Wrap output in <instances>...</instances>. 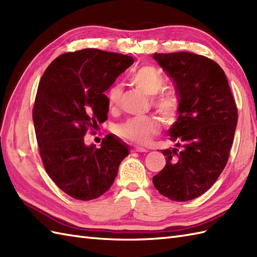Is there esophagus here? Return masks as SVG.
I'll use <instances>...</instances> for the list:
<instances>
[{"label":"esophagus","mask_w":257,"mask_h":257,"mask_svg":"<svg viewBox=\"0 0 257 257\" xmlns=\"http://www.w3.org/2000/svg\"><path fill=\"white\" fill-rule=\"evenodd\" d=\"M148 150H147L146 148H143V147H137V148H134L132 149V152H147Z\"/></svg>","instance_id":"34e87169"}]
</instances>
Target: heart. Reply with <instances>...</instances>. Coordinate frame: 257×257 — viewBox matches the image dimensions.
I'll list each match as a JSON object with an SVG mask.
<instances>
[{
    "mask_svg": "<svg viewBox=\"0 0 257 257\" xmlns=\"http://www.w3.org/2000/svg\"><path fill=\"white\" fill-rule=\"evenodd\" d=\"M133 83L146 95L152 97L151 106L165 119L166 122H173L179 113V100L171 91H163L165 78L156 67L145 65L138 68L132 76ZM122 88L120 85L111 86L107 91L109 108H116L121 98ZM161 130L160 120L154 116L135 117L119 124L117 132L120 136L138 145L150 143Z\"/></svg>",
    "mask_w": 257,
    "mask_h": 257,
    "instance_id": "1",
    "label": "heart"
}]
</instances>
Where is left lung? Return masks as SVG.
Returning <instances> with one entry per match:
<instances>
[{"label":"left lung","mask_w":257,"mask_h":257,"mask_svg":"<svg viewBox=\"0 0 257 257\" xmlns=\"http://www.w3.org/2000/svg\"><path fill=\"white\" fill-rule=\"evenodd\" d=\"M176 86L179 117L169 135L176 148L162 150L167 163L152 179L172 201L206 192L225 168L237 123V107L219 64L189 52L156 53Z\"/></svg>","instance_id":"left-lung-1"}]
</instances>
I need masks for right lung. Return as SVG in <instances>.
I'll return each mask as SVG.
<instances>
[{
	"label": "right lung",
	"instance_id": "1",
	"mask_svg": "<svg viewBox=\"0 0 257 257\" xmlns=\"http://www.w3.org/2000/svg\"><path fill=\"white\" fill-rule=\"evenodd\" d=\"M132 56L95 48L62 54L38 84L33 121L40 156L57 187L76 200L99 198L111 187L129 155L127 146L107 135L101 147L85 146V135L107 120L103 94L134 64Z\"/></svg>",
	"mask_w": 257,
	"mask_h": 257
}]
</instances>
